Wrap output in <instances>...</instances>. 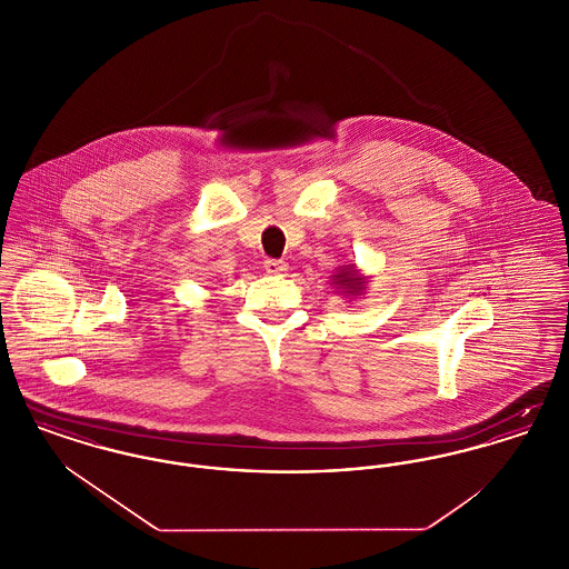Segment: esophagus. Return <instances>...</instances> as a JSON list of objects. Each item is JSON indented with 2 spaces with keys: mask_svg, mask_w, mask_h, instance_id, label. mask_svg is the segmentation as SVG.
<instances>
[{
  "mask_svg": "<svg viewBox=\"0 0 569 569\" xmlns=\"http://www.w3.org/2000/svg\"><path fill=\"white\" fill-rule=\"evenodd\" d=\"M264 269L269 274H281V272L288 271V264L283 262V260H274V258H269L267 262H264Z\"/></svg>",
  "mask_w": 569,
  "mask_h": 569,
  "instance_id": "1",
  "label": "esophagus"
}]
</instances>
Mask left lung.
Instances as JSON below:
<instances>
[{"instance_id":"left-lung-1","label":"left lung","mask_w":569,"mask_h":569,"mask_svg":"<svg viewBox=\"0 0 569 569\" xmlns=\"http://www.w3.org/2000/svg\"><path fill=\"white\" fill-rule=\"evenodd\" d=\"M332 286H337V290H341L346 297H358L362 295L367 279L356 271L353 264H348V267H339L337 274H332Z\"/></svg>"}]
</instances>
